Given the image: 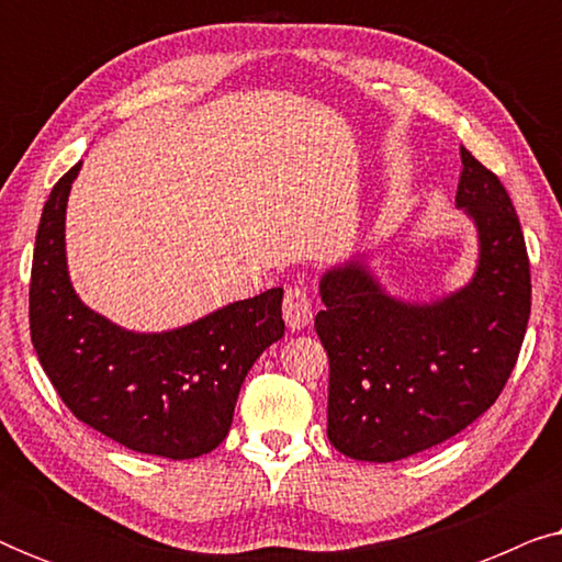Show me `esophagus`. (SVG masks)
Listing matches in <instances>:
<instances>
[{"instance_id": "1", "label": "esophagus", "mask_w": 562, "mask_h": 562, "mask_svg": "<svg viewBox=\"0 0 562 562\" xmlns=\"http://www.w3.org/2000/svg\"><path fill=\"white\" fill-rule=\"evenodd\" d=\"M283 319L291 329H304L312 322V296L306 289L289 286L283 296Z\"/></svg>"}]
</instances>
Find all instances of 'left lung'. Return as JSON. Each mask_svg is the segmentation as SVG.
Returning a JSON list of instances; mask_svg holds the SVG:
<instances>
[{
  "label": "left lung",
  "instance_id": "left-lung-1",
  "mask_svg": "<svg viewBox=\"0 0 562 562\" xmlns=\"http://www.w3.org/2000/svg\"><path fill=\"white\" fill-rule=\"evenodd\" d=\"M460 160L456 206L479 233V263L463 289L406 302L366 258L319 281L327 437L348 458L394 463L450 440L496 402L517 363L532 306L525 235L496 173L465 148Z\"/></svg>",
  "mask_w": 562,
  "mask_h": 562
}]
</instances>
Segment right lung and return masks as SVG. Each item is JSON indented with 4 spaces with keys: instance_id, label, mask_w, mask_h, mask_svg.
<instances>
[{
    "instance_id": "1",
    "label": "right lung",
    "mask_w": 562,
    "mask_h": 562,
    "mask_svg": "<svg viewBox=\"0 0 562 562\" xmlns=\"http://www.w3.org/2000/svg\"><path fill=\"white\" fill-rule=\"evenodd\" d=\"M81 160L53 187L35 235L30 337L76 419L145 456L199 458L225 440L252 363L283 337V289L191 325L135 333L89 310L66 263V204Z\"/></svg>"
}]
</instances>
